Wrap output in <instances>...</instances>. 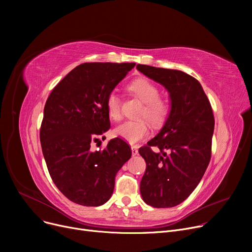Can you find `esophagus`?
Instances as JSON below:
<instances>
[{"mask_svg":"<svg viewBox=\"0 0 252 252\" xmlns=\"http://www.w3.org/2000/svg\"><path fill=\"white\" fill-rule=\"evenodd\" d=\"M131 154H133V156H136L138 154V147L137 146H131Z\"/></svg>","mask_w":252,"mask_h":252,"instance_id":"1","label":"esophagus"}]
</instances>
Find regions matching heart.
<instances>
[{"label":"heart","mask_w":252,"mask_h":252,"mask_svg":"<svg viewBox=\"0 0 252 252\" xmlns=\"http://www.w3.org/2000/svg\"><path fill=\"white\" fill-rule=\"evenodd\" d=\"M128 90L142 100L145 105L139 117L145 118L155 126L162 125L169 114V103L160 98V90L152 81L146 77H140L130 82ZM106 110L113 121L122 117V100L116 91H111L106 98ZM145 119L126 121L113 129L116 137L122 138L130 144H135L149 135V126Z\"/></svg>","instance_id":"heart-1"}]
</instances>
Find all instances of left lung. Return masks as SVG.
Listing matches in <instances>:
<instances>
[{
    "mask_svg": "<svg viewBox=\"0 0 252 252\" xmlns=\"http://www.w3.org/2000/svg\"><path fill=\"white\" fill-rule=\"evenodd\" d=\"M137 68L164 86L171 100L159 134L139 149L146 161L141 195L153 207H173L187 199L208 166L215 129L213 108L200 83L188 73L144 64ZM152 147L160 152L154 153Z\"/></svg>",
    "mask_w": 252,
    "mask_h": 252,
    "instance_id": "1",
    "label": "left lung"
}]
</instances>
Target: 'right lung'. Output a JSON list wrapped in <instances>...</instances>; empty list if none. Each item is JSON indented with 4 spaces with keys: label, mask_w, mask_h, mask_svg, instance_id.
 Here are the masks:
<instances>
[{
    "label": "right lung",
    "mask_w": 252,
    "mask_h": 252,
    "mask_svg": "<svg viewBox=\"0 0 252 252\" xmlns=\"http://www.w3.org/2000/svg\"><path fill=\"white\" fill-rule=\"evenodd\" d=\"M135 65L83 63L47 99L39 129L43 154L56 187L76 204L99 206L107 201L117 171L131 156L130 146L119 138L99 151H93L92 144L110 127L107 95Z\"/></svg>",
    "instance_id": "add662e5"
}]
</instances>
